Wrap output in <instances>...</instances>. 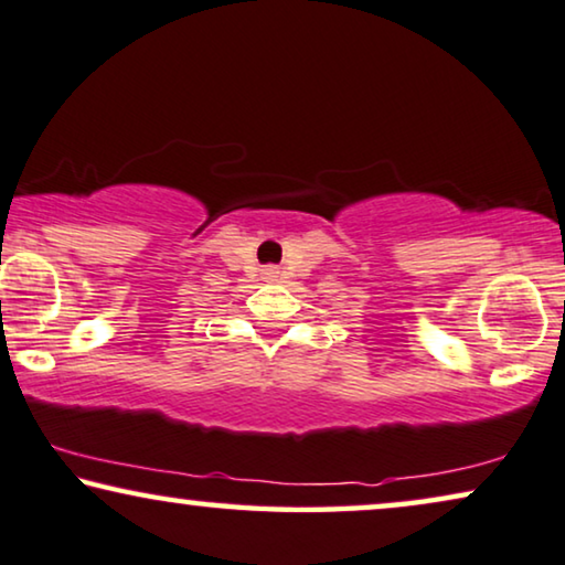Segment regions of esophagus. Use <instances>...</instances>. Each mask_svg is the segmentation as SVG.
I'll list each match as a JSON object with an SVG mask.
<instances>
[{"mask_svg": "<svg viewBox=\"0 0 565 565\" xmlns=\"http://www.w3.org/2000/svg\"><path fill=\"white\" fill-rule=\"evenodd\" d=\"M264 276H266L268 281H276V276H279V271H276V268H266Z\"/></svg>", "mask_w": 565, "mask_h": 565, "instance_id": "34e87169", "label": "esophagus"}]
</instances>
